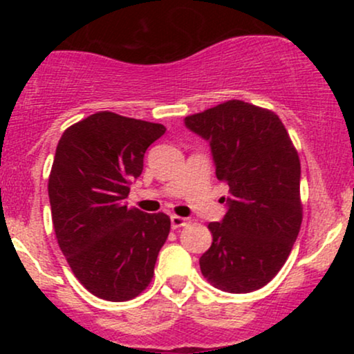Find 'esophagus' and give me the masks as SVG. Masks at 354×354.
Masks as SVG:
<instances>
[{
	"mask_svg": "<svg viewBox=\"0 0 354 354\" xmlns=\"http://www.w3.org/2000/svg\"><path fill=\"white\" fill-rule=\"evenodd\" d=\"M189 223L188 218H183V216H178V214H173L171 216V226L174 230L176 228H183V226H186Z\"/></svg>",
	"mask_w": 354,
	"mask_h": 354,
	"instance_id": "1",
	"label": "esophagus"
}]
</instances>
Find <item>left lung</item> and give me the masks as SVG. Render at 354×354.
Segmentation results:
<instances>
[{
  "label": "left lung",
  "instance_id": "1",
  "mask_svg": "<svg viewBox=\"0 0 354 354\" xmlns=\"http://www.w3.org/2000/svg\"><path fill=\"white\" fill-rule=\"evenodd\" d=\"M191 131L209 141L216 178L230 186L228 213L209 223L201 273L226 293H251L278 274L303 221L301 165L278 115L230 100L186 116Z\"/></svg>",
  "mask_w": 354,
  "mask_h": 354
}]
</instances>
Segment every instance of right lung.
Instances as JSON below:
<instances>
[{"mask_svg": "<svg viewBox=\"0 0 354 354\" xmlns=\"http://www.w3.org/2000/svg\"><path fill=\"white\" fill-rule=\"evenodd\" d=\"M165 131L98 111L64 129L56 146L48 180L56 239L78 281L106 301L143 293L171 230L168 214L124 205L146 149Z\"/></svg>", "mask_w": 354, "mask_h": 354, "instance_id": "1", "label": "right lung"}]
</instances>
